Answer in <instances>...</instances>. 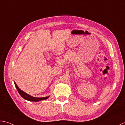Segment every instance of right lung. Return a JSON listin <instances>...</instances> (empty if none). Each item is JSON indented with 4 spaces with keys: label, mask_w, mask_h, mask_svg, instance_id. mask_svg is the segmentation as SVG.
I'll list each match as a JSON object with an SVG mask.
<instances>
[{
    "label": "right lung",
    "mask_w": 125,
    "mask_h": 125,
    "mask_svg": "<svg viewBox=\"0 0 125 125\" xmlns=\"http://www.w3.org/2000/svg\"><path fill=\"white\" fill-rule=\"evenodd\" d=\"M14 83H15V86L16 89L18 92V93L20 94V95L22 96V97L24 98L25 100H27L28 101H34V102H37V101H40L41 100H44L47 99V98L49 97V96H47V97H32V96H30L29 95H28V94L25 93V92H24L22 90H21V89L18 88V86L17 85V84L14 82Z\"/></svg>",
    "instance_id": "obj_1"
}]
</instances>
